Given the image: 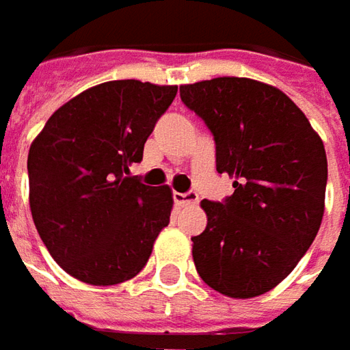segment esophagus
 I'll list each match as a JSON object with an SVG mask.
<instances>
[{
  "label": "esophagus",
  "instance_id": "1",
  "mask_svg": "<svg viewBox=\"0 0 350 350\" xmlns=\"http://www.w3.org/2000/svg\"><path fill=\"white\" fill-rule=\"evenodd\" d=\"M175 202L179 206H191V204H196L198 202V195L196 193H175L173 195Z\"/></svg>",
  "mask_w": 350,
  "mask_h": 350
}]
</instances>
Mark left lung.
Returning a JSON list of instances; mask_svg holds the SVG:
<instances>
[{"label": "left lung", "instance_id": "8db88e82", "mask_svg": "<svg viewBox=\"0 0 350 350\" xmlns=\"http://www.w3.org/2000/svg\"><path fill=\"white\" fill-rule=\"evenodd\" d=\"M183 103L216 140V169L234 179L226 202L202 200L196 273L230 298L273 290L316 239L325 210L323 142L286 93L249 77L181 85Z\"/></svg>", "mask_w": 350, "mask_h": 350}]
</instances>
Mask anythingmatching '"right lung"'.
Wrapping results in <instances>:
<instances>
[{"label":"right lung","mask_w":350,"mask_h":350,"mask_svg":"<svg viewBox=\"0 0 350 350\" xmlns=\"http://www.w3.org/2000/svg\"><path fill=\"white\" fill-rule=\"evenodd\" d=\"M177 85L116 79L48 118L29 150V204L52 259L91 286L126 282L169 224L173 191L128 177Z\"/></svg>","instance_id":"1"}]
</instances>
